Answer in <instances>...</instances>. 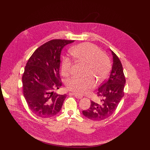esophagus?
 I'll return each mask as SVG.
<instances>
[{"instance_id": "34e87169", "label": "esophagus", "mask_w": 150, "mask_h": 150, "mask_svg": "<svg viewBox=\"0 0 150 150\" xmlns=\"http://www.w3.org/2000/svg\"><path fill=\"white\" fill-rule=\"evenodd\" d=\"M73 95L75 96V97H76V98H78V99H80V98H82V96H80V95H78L76 93H74Z\"/></svg>"}]
</instances>
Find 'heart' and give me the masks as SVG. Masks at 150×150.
<instances>
[{"label": "heart", "mask_w": 150, "mask_h": 150, "mask_svg": "<svg viewBox=\"0 0 150 150\" xmlns=\"http://www.w3.org/2000/svg\"><path fill=\"white\" fill-rule=\"evenodd\" d=\"M71 53L78 61L87 65V75L97 79L101 83L108 78L110 71V62L109 58L96 46L88 42H83L74 47ZM72 62L68 57H64L62 62V73L67 75L71 71ZM67 88L75 93L83 94L95 86L92 77L85 78L73 76L68 79Z\"/></svg>", "instance_id": "b5f03b06"}]
</instances>
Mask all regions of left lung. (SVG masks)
<instances>
[{
  "label": "left lung",
  "instance_id": "left-lung-1",
  "mask_svg": "<svg viewBox=\"0 0 150 150\" xmlns=\"http://www.w3.org/2000/svg\"><path fill=\"white\" fill-rule=\"evenodd\" d=\"M113 56V65L109 79L98 88L97 96L101 98L99 102L91 101L87 110L82 114L91 120L100 121L110 116L124 96V87L126 83L123 67L117 55L110 50Z\"/></svg>",
  "mask_w": 150,
  "mask_h": 150
}]
</instances>
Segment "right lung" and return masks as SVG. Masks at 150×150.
<instances>
[{
  "label": "right lung",
  "mask_w": 150,
  "mask_h": 150,
  "mask_svg": "<svg viewBox=\"0 0 150 150\" xmlns=\"http://www.w3.org/2000/svg\"><path fill=\"white\" fill-rule=\"evenodd\" d=\"M74 40H52L39 47L28 60L23 75V93L31 112L47 118L58 113L67 94L59 95L53 90L62 86L59 68L60 54Z\"/></svg>",
  "instance_id": "right-lung-1"
}]
</instances>
